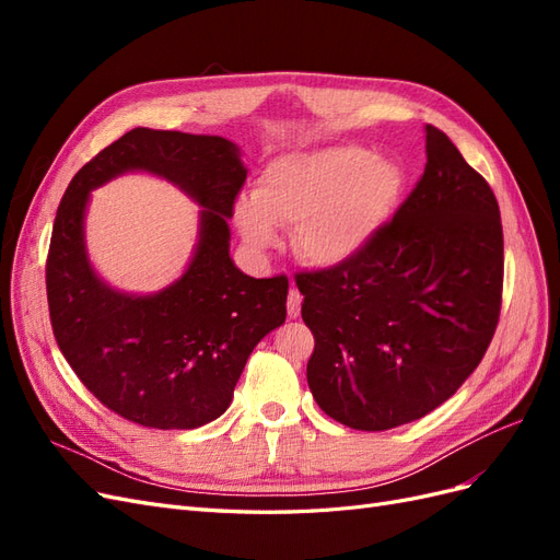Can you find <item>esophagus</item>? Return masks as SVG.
<instances>
[{
	"label": "esophagus",
	"mask_w": 560,
	"mask_h": 560,
	"mask_svg": "<svg viewBox=\"0 0 560 560\" xmlns=\"http://www.w3.org/2000/svg\"><path fill=\"white\" fill-rule=\"evenodd\" d=\"M301 313V294L296 287H290V294H287V315L299 317Z\"/></svg>",
	"instance_id": "1"
}]
</instances>
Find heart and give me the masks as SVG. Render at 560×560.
Instances as JSON below:
<instances>
[{"label":"heart","mask_w":560,"mask_h":560,"mask_svg":"<svg viewBox=\"0 0 560 560\" xmlns=\"http://www.w3.org/2000/svg\"><path fill=\"white\" fill-rule=\"evenodd\" d=\"M404 173L358 144L294 151L270 161L254 196L235 202V224L257 252L278 245V226H296L294 247L315 266L362 254L393 214Z\"/></svg>","instance_id":"1"}]
</instances>
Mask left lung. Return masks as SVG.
I'll list each match as a JSON object with an SVG mask.
<instances>
[{"mask_svg":"<svg viewBox=\"0 0 560 560\" xmlns=\"http://www.w3.org/2000/svg\"><path fill=\"white\" fill-rule=\"evenodd\" d=\"M425 173L348 264L296 273L308 387L341 425L393 430L455 395L493 341L504 243L493 189L425 126Z\"/></svg>","mask_w":560,"mask_h":560,"instance_id":"8db88e82","label":"left lung"}]
</instances>
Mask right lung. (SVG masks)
<instances>
[{
    "label": "right lung",
    "mask_w": 560,
    "mask_h": 560,
    "mask_svg": "<svg viewBox=\"0 0 560 560\" xmlns=\"http://www.w3.org/2000/svg\"><path fill=\"white\" fill-rule=\"evenodd\" d=\"M130 170L177 183L203 208L190 268L149 298L100 281L82 243L90 191ZM245 179L241 149L219 135L132 128L67 186L46 259L50 327L79 381L130 422L194 430L219 418L254 346L284 322L287 278H249L229 257Z\"/></svg>",
    "instance_id": "add662e5"
}]
</instances>
